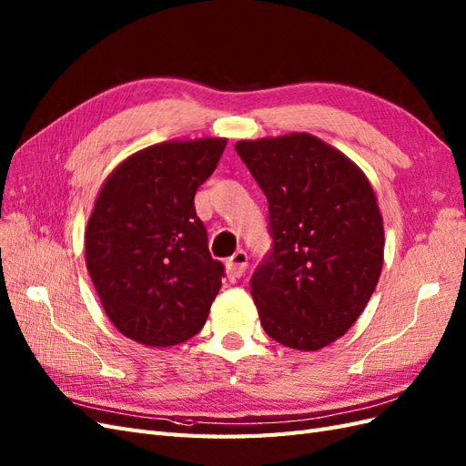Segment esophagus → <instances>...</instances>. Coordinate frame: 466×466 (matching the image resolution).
I'll return each mask as SVG.
<instances>
[{
	"instance_id": "1",
	"label": "esophagus",
	"mask_w": 466,
	"mask_h": 466,
	"mask_svg": "<svg viewBox=\"0 0 466 466\" xmlns=\"http://www.w3.org/2000/svg\"><path fill=\"white\" fill-rule=\"evenodd\" d=\"M247 264H248V257L245 250H237L235 255L231 258H228V262H225V268H228V274L231 279H237L241 278L247 270Z\"/></svg>"
}]
</instances>
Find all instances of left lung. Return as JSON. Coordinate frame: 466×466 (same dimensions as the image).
<instances>
[{"label": "left lung", "mask_w": 466, "mask_h": 466, "mask_svg": "<svg viewBox=\"0 0 466 466\" xmlns=\"http://www.w3.org/2000/svg\"><path fill=\"white\" fill-rule=\"evenodd\" d=\"M238 157L268 198L272 248L250 278L276 342L313 351L363 313L383 268L385 231L361 168L311 134L243 139Z\"/></svg>", "instance_id": "1"}]
</instances>
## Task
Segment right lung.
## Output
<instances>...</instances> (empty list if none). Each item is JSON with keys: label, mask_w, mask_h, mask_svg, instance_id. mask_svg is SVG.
<instances>
[{"label": "right lung", "mask_w": 466, "mask_h": 466, "mask_svg": "<svg viewBox=\"0 0 466 466\" xmlns=\"http://www.w3.org/2000/svg\"><path fill=\"white\" fill-rule=\"evenodd\" d=\"M223 137L163 142L108 175L86 231V262L112 324L132 340L167 348L206 324L223 264L208 250L194 194L216 171Z\"/></svg>", "instance_id": "obj_1"}]
</instances>
